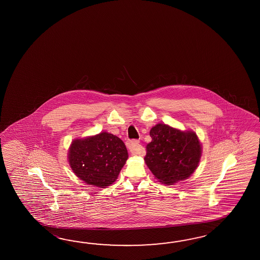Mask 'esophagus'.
Listing matches in <instances>:
<instances>
[{
    "instance_id": "34e87169",
    "label": "esophagus",
    "mask_w": 260,
    "mask_h": 260,
    "mask_svg": "<svg viewBox=\"0 0 260 260\" xmlns=\"http://www.w3.org/2000/svg\"><path fill=\"white\" fill-rule=\"evenodd\" d=\"M127 148L132 154L138 155L141 153L140 145H139V141L138 140H136V139L129 140L127 142Z\"/></svg>"
}]
</instances>
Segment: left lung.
I'll use <instances>...</instances> for the list:
<instances>
[{"label":"left lung","mask_w":260,"mask_h":260,"mask_svg":"<svg viewBox=\"0 0 260 260\" xmlns=\"http://www.w3.org/2000/svg\"><path fill=\"white\" fill-rule=\"evenodd\" d=\"M151 142L144 158L149 170L160 182L172 185L188 178L197 168L202 154L198 137L159 123L151 128Z\"/></svg>","instance_id":"obj_1"}]
</instances>
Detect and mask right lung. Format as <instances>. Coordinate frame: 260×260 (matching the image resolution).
<instances>
[{"instance_id":"1","label":"right lung","mask_w":260,"mask_h":260,"mask_svg":"<svg viewBox=\"0 0 260 260\" xmlns=\"http://www.w3.org/2000/svg\"><path fill=\"white\" fill-rule=\"evenodd\" d=\"M127 158L122 139L107 132L74 140L69 152L74 174L86 184L100 188L116 180Z\"/></svg>"}]
</instances>
